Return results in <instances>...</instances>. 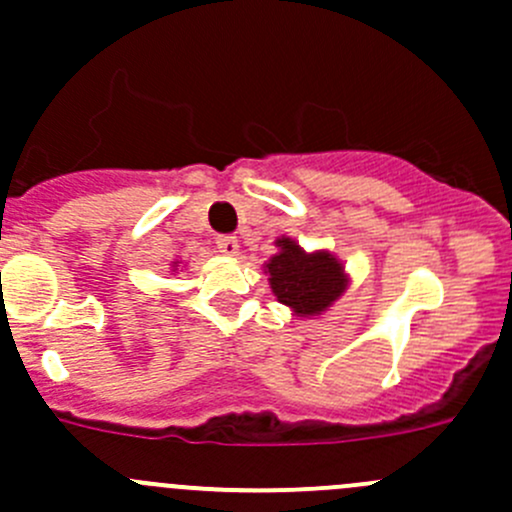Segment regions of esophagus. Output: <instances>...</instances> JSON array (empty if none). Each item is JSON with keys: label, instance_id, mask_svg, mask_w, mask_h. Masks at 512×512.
<instances>
[{"label": "esophagus", "instance_id": "esophagus-1", "mask_svg": "<svg viewBox=\"0 0 512 512\" xmlns=\"http://www.w3.org/2000/svg\"><path fill=\"white\" fill-rule=\"evenodd\" d=\"M217 250L222 252V255H237V250H240V245H237V237H234V234H219Z\"/></svg>", "mask_w": 512, "mask_h": 512}]
</instances>
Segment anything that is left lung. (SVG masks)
<instances>
[{
    "instance_id": "obj_1",
    "label": "left lung",
    "mask_w": 512,
    "mask_h": 512,
    "mask_svg": "<svg viewBox=\"0 0 512 512\" xmlns=\"http://www.w3.org/2000/svg\"><path fill=\"white\" fill-rule=\"evenodd\" d=\"M280 252L267 262L272 293L298 315H318L346 290L341 262L328 252L308 255L293 240H278Z\"/></svg>"
}]
</instances>
